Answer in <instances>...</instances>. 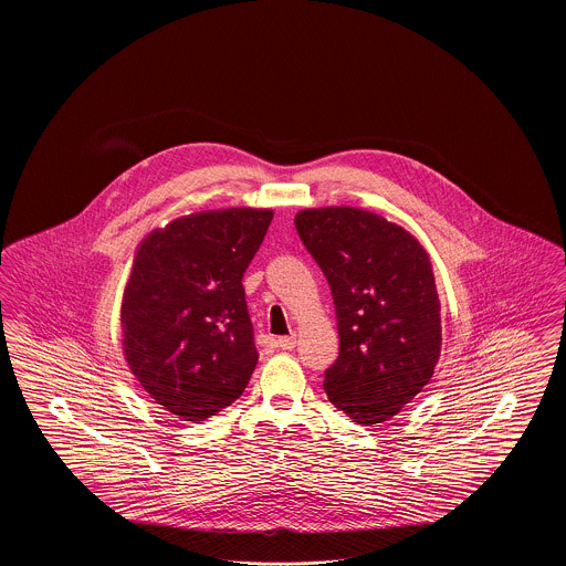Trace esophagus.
<instances>
[{
  "label": "esophagus",
  "mask_w": 566,
  "mask_h": 566,
  "mask_svg": "<svg viewBox=\"0 0 566 566\" xmlns=\"http://www.w3.org/2000/svg\"><path fill=\"white\" fill-rule=\"evenodd\" d=\"M275 346L280 348V350H293L296 346V337L295 335H289V337H280V339H275Z\"/></svg>",
  "instance_id": "1"
}]
</instances>
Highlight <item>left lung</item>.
Instances as JSON below:
<instances>
[{
    "instance_id": "1",
    "label": "left lung",
    "mask_w": 566,
    "mask_h": 566,
    "mask_svg": "<svg viewBox=\"0 0 566 566\" xmlns=\"http://www.w3.org/2000/svg\"><path fill=\"white\" fill-rule=\"evenodd\" d=\"M298 238L331 286L339 356L328 401L371 427L397 416L432 377L441 350L439 296L420 242L356 208L303 210Z\"/></svg>"
}]
</instances>
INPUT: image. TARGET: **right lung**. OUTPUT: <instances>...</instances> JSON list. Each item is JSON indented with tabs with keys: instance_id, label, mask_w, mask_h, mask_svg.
Instances as JSON below:
<instances>
[{
	"instance_id": "1",
	"label": "right lung",
	"mask_w": 566,
	"mask_h": 566,
	"mask_svg": "<svg viewBox=\"0 0 566 566\" xmlns=\"http://www.w3.org/2000/svg\"><path fill=\"white\" fill-rule=\"evenodd\" d=\"M271 218L250 208L199 212L137 248L120 310L123 350L144 390L187 422L240 399L256 367L242 277Z\"/></svg>"
}]
</instances>
